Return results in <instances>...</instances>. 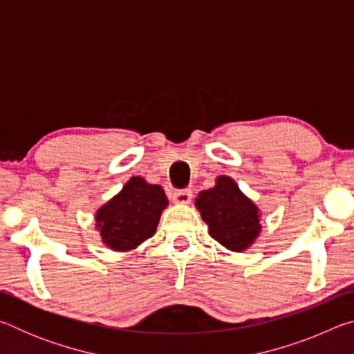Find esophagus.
I'll return each mask as SVG.
<instances>
[{
  "label": "esophagus",
  "instance_id": "obj_1",
  "mask_svg": "<svg viewBox=\"0 0 354 354\" xmlns=\"http://www.w3.org/2000/svg\"><path fill=\"white\" fill-rule=\"evenodd\" d=\"M173 203L176 205H189L192 201V192L190 190H175L171 195Z\"/></svg>",
  "mask_w": 354,
  "mask_h": 354
}]
</instances>
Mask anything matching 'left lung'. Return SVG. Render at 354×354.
Segmentation results:
<instances>
[{
	"mask_svg": "<svg viewBox=\"0 0 354 354\" xmlns=\"http://www.w3.org/2000/svg\"><path fill=\"white\" fill-rule=\"evenodd\" d=\"M195 207L209 236L236 253L248 250L262 231L261 209L226 175L217 176L214 187L200 192Z\"/></svg>",
	"mask_w": 354,
	"mask_h": 354,
	"instance_id": "8db88e82",
	"label": "left lung"
}]
</instances>
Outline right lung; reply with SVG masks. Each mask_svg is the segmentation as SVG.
<instances>
[{"label": "right lung", "mask_w": 354, "mask_h": 354, "mask_svg": "<svg viewBox=\"0 0 354 354\" xmlns=\"http://www.w3.org/2000/svg\"><path fill=\"white\" fill-rule=\"evenodd\" d=\"M169 206L164 189L133 176L123 189L95 212V230L112 251L136 250L153 237L160 215Z\"/></svg>", "instance_id": "add662e5"}]
</instances>
